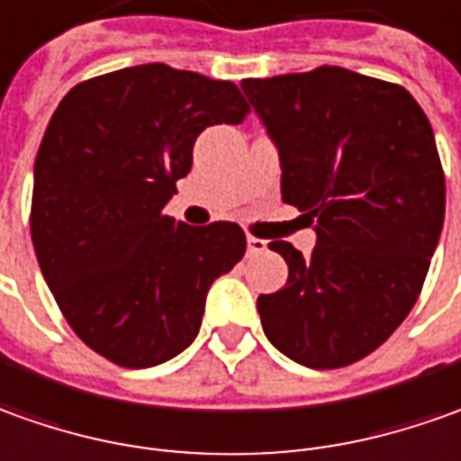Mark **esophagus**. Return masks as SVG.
Listing matches in <instances>:
<instances>
[{
  "label": "esophagus",
  "instance_id": "34e87169",
  "mask_svg": "<svg viewBox=\"0 0 461 461\" xmlns=\"http://www.w3.org/2000/svg\"><path fill=\"white\" fill-rule=\"evenodd\" d=\"M247 249H249V255H259V252H265V249H267V242L249 234V237H247Z\"/></svg>",
  "mask_w": 461,
  "mask_h": 461
}]
</instances>
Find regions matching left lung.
<instances>
[{
	"label": "left lung",
	"mask_w": 461,
	"mask_h": 461,
	"mask_svg": "<svg viewBox=\"0 0 461 461\" xmlns=\"http://www.w3.org/2000/svg\"><path fill=\"white\" fill-rule=\"evenodd\" d=\"M244 95L280 151L283 202L318 244L270 242L287 285L257 297L265 336L308 368L374 353L411 312L444 224V171L406 87L346 68L247 77Z\"/></svg>",
	"instance_id": "8db88e82"
}]
</instances>
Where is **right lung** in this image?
<instances>
[{
    "label": "right lung",
    "mask_w": 461,
    "mask_h": 461,
    "mask_svg": "<svg viewBox=\"0 0 461 461\" xmlns=\"http://www.w3.org/2000/svg\"><path fill=\"white\" fill-rule=\"evenodd\" d=\"M249 113L230 80L164 62L90 77L59 100L34 161L40 270L87 348L151 368L191 346L206 293L247 249L240 224L166 217L196 136Z\"/></svg>",
    "instance_id": "right-lung-1"
}]
</instances>
